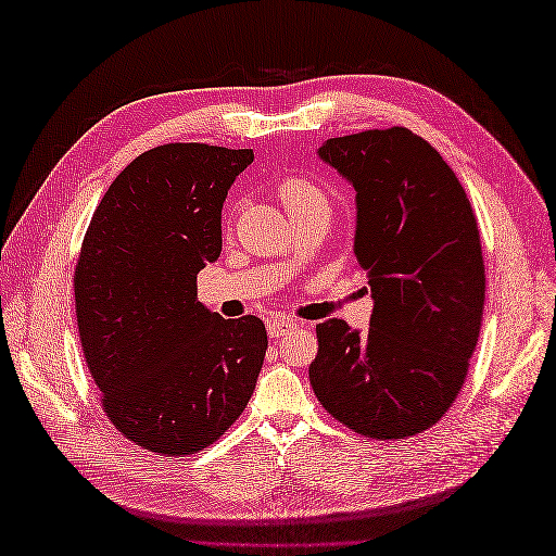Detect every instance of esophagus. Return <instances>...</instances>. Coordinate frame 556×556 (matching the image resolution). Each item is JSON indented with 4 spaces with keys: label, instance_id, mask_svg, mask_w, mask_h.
<instances>
[{
    "label": "esophagus",
    "instance_id": "esophagus-1",
    "mask_svg": "<svg viewBox=\"0 0 556 556\" xmlns=\"http://www.w3.org/2000/svg\"><path fill=\"white\" fill-rule=\"evenodd\" d=\"M291 329H296V323L289 320V317H269L267 320V334L269 337H285Z\"/></svg>",
    "mask_w": 556,
    "mask_h": 556
}]
</instances>
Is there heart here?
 Here are the masks:
<instances>
[{
    "label": "heart",
    "instance_id": "obj_1",
    "mask_svg": "<svg viewBox=\"0 0 556 556\" xmlns=\"http://www.w3.org/2000/svg\"><path fill=\"white\" fill-rule=\"evenodd\" d=\"M279 198L285 203L289 215H299V212L313 210V207H327L325 193L313 181L301 179V176H289L279 184Z\"/></svg>",
    "mask_w": 556,
    "mask_h": 556
}]
</instances>
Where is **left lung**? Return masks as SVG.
<instances>
[{"label": "left lung", "mask_w": 556, "mask_h": 556, "mask_svg": "<svg viewBox=\"0 0 556 556\" xmlns=\"http://www.w3.org/2000/svg\"><path fill=\"white\" fill-rule=\"evenodd\" d=\"M356 191L353 253L372 296L370 327L317 325L311 384L327 413L372 440L432 428L464 387L485 265L473 207L452 167L408 128L317 148Z\"/></svg>", "instance_id": "left-lung-1"}]
</instances>
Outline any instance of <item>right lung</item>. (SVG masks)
Segmentation results:
<instances>
[{
  "instance_id": "obj_1",
  "label": "right lung",
  "mask_w": 556,
  "mask_h": 556,
  "mask_svg": "<svg viewBox=\"0 0 556 556\" xmlns=\"http://www.w3.org/2000/svg\"><path fill=\"white\" fill-rule=\"evenodd\" d=\"M253 150L169 143L112 181L83 239L76 317L102 406L126 440L188 456L229 430L267 351L255 315L224 320L195 279L222 253V207Z\"/></svg>"
}]
</instances>
